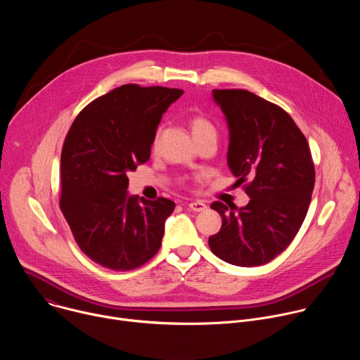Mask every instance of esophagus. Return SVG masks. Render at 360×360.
<instances>
[{
  "instance_id": "1",
  "label": "esophagus",
  "mask_w": 360,
  "mask_h": 360,
  "mask_svg": "<svg viewBox=\"0 0 360 360\" xmlns=\"http://www.w3.org/2000/svg\"><path fill=\"white\" fill-rule=\"evenodd\" d=\"M188 208L193 212H203L208 207H207V203H203L202 200H193V202L188 203Z\"/></svg>"
}]
</instances>
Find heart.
I'll return each instance as SVG.
<instances>
[{"label":"heart","instance_id":"obj_1","mask_svg":"<svg viewBox=\"0 0 360 360\" xmlns=\"http://www.w3.org/2000/svg\"><path fill=\"white\" fill-rule=\"evenodd\" d=\"M191 131L195 139L207 136V135H215V127L214 124L203 115H193L189 121Z\"/></svg>","mask_w":360,"mask_h":360}]
</instances>
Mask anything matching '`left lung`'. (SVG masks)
Listing matches in <instances>:
<instances>
[{"label":"left lung","instance_id":"left-lung-1","mask_svg":"<svg viewBox=\"0 0 360 360\" xmlns=\"http://www.w3.org/2000/svg\"><path fill=\"white\" fill-rule=\"evenodd\" d=\"M229 128L228 165L250 200L214 202L221 231L208 240L219 259L259 266L282 253L299 232L315 186V165L302 131L279 105L246 89H214Z\"/></svg>","mask_w":360,"mask_h":360}]
</instances>
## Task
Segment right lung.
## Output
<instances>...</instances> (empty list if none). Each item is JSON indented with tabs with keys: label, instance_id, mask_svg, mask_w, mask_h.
<instances>
[{
	"label": "right lung",
	"instance_id": "obj_1",
	"mask_svg": "<svg viewBox=\"0 0 360 360\" xmlns=\"http://www.w3.org/2000/svg\"><path fill=\"white\" fill-rule=\"evenodd\" d=\"M182 94L118 86L88 104L65 136L60 208L79 249L101 266L132 271L161 248L175 202L129 196L127 174L149 161L162 114Z\"/></svg>",
	"mask_w": 360,
	"mask_h": 360
}]
</instances>
